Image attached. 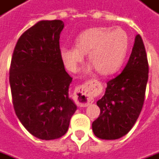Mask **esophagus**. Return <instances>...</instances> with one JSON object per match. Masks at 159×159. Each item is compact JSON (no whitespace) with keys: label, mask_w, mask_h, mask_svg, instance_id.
Returning a JSON list of instances; mask_svg holds the SVG:
<instances>
[{"label":"esophagus","mask_w":159,"mask_h":159,"mask_svg":"<svg viewBox=\"0 0 159 159\" xmlns=\"http://www.w3.org/2000/svg\"><path fill=\"white\" fill-rule=\"evenodd\" d=\"M93 90V84L87 82L86 84L79 86L76 90L77 93V104L80 107H87L93 102L92 92Z\"/></svg>","instance_id":"34e87169"}]
</instances>
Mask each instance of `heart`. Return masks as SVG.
I'll list each match as a JSON object with an SVG mask.
<instances>
[{"label":"heart","mask_w":159,"mask_h":159,"mask_svg":"<svg viewBox=\"0 0 159 159\" xmlns=\"http://www.w3.org/2000/svg\"><path fill=\"white\" fill-rule=\"evenodd\" d=\"M129 48V37L121 27H92L75 39L74 48H62L61 57L70 72H76L85 54L92 65L85 69L90 73L96 69L103 76L115 73L123 64Z\"/></svg>","instance_id":"obj_1"}]
</instances>
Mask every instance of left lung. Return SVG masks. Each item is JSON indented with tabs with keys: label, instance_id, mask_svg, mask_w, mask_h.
I'll list each match as a JSON object with an SVG mask.
<instances>
[{
	"label": "left lung",
	"instance_id": "1",
	"mask_svg": "<svg viewBox=\"0 0 159 159\" xmlns=\"http://www.w3.org/2000/svg\"><path fill=\"white\" fill-rule=\"evenodd\" d=\"M148 72L143 40L137 34L123 72L107 82L105 95L97 101L100 114L92 125L95 136L118 139L130 132L144 105Z\"/></svg>",
	"mask_w": 159,
	"mask_h": 159
}]
</instances>
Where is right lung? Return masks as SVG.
<instances>
[{"instance_id": "obj_1", "label": "right lung", "mask_w": 159, "mask_h": 159, "mask_svg": "<svg viewBox=\"0 0 159 159\" xmlns=\"http://www.w3.org/2000/svg\"><path fill=\"white\" fill-rule=\"evenodd\" d=\"M61 20H40L17 41L9 71L16 116L33 136L56 139L66 133L77 106L69 97L72 78L60 50Z\"/></svg>"}]
</instances>
